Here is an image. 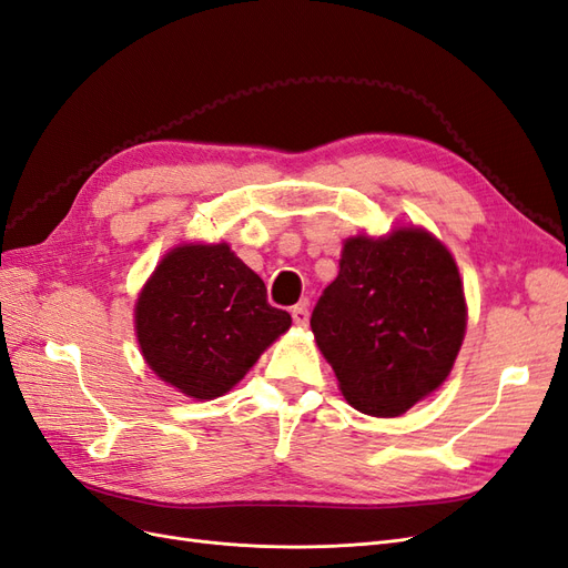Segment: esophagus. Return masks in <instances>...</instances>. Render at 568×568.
Segmentation results:
<instances>
[{
    "mask_svg": "<svg viewBox=\"0 0 568 568\" xmlns=\"http://www.w3.org/2000/svg\"><path fill=\"white\" fill-rule=\"evenodd\" d=\"M291 317H294V324L305 326L307 324V307L305 305H294V307H291Z\"/></svg>",
    "mask_w": 568,
    "mask_h": 568,
    "instance_id": "34e87169",
    "label": "esophagus"
}]
</instances>
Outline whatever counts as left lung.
Wrapping results in <instances>:
<instances>
[{"label": "left lung", "instance_id": "left-lung-1", "mask_svg": "<svg viewBox=\"0 0 568 568\" xmlns=\"http://www.w3.org/2000/svg\"><path fill=\"white\" fill-rule=\"evenodd\" d=\"M311 326L346 400L398 417L445 382L459 353L467 303L453 255L424 230L348 239Z\"/></svg>", "mask_w": 568, "mask_h": 568}]
</instances>
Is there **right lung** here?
<instances>
[{"label": "right lung", "instance_id": "obj_1", "mask_svg": "<svg viewBox=\"0 0 568 568\" xmlns=\"http://www.w3.org/2000/svg\"><path fill=\"white\" fill-rule=\"evenodd\" d=\"M149 367L189 398L225 395L280 338L291 315L267 303V288L227 244L170 251L134 307Z\"/></svg>", "mask_w": 568, "mask_h": 568}]
</instances>
